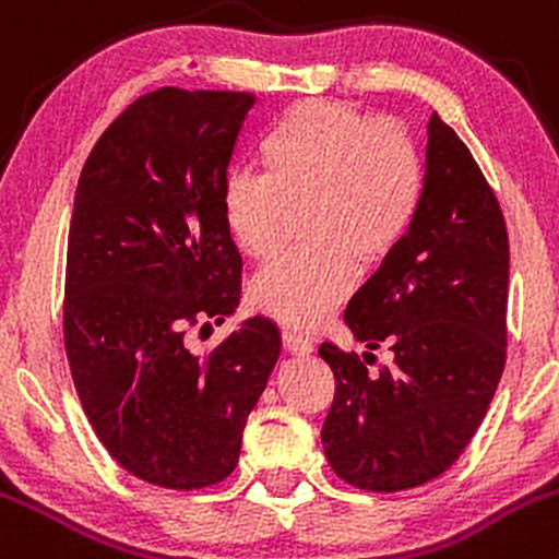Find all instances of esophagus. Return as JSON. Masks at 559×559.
<instances>
[{"label": "esophagus", "instance_id": "obj_1", "mask_svg": "<svg viewBox=\"0 0 559 559\" xmlns=\"http://www.w3.org/2000/svg\"><path fill=\"white\" fill-rule=\"evenodd\" d=\"M284 348L295 356H308L313 354V340L305 337L297 329H284Z\"/></svg>", "mask_w": 559, "mask_h": 559}]
</instances>
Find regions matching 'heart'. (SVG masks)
Here are the masks:
<instances>
[{
	"label": "heart",
	"instance_id": "1",
	"mask_svg": "<svg viewBox=\"0 0 559 559\" xmlns=\"http://www.w3.org/2000/svg\"><path fill=\"white\" fill-rule=\"evenodd\" d=\"M262 166L238 168L222 185V222L251 260L278 249L286 205L310 201L313 243L284 251L251 286L257 308L292 326H316L354 292L358 257L391 254L415 219L426 168L399 126L345 104L305 102L262 141Z\"/></svg>",
	"mask_w": 559,
	"mask_h": 559
}]
</instances>
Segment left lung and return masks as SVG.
<instances>
[{
    "label": "left lung",
    "mask_w": 559,
    "mask_h": 559,
    "mask_svg": "<svg viewBox=\"0 0 559 559\" xmlns=\"http://www.w3.org/2000/svg\"><path fill=\"white\" fill-rule=\"evenodd\" d=\"M507 299L501 205L468 146L431 115L418 219L345 308L364 358L385 343L393 364L372 374L334 343L319 348L337 385L321 428L337 477L396 492L448 472L501 380Z\"/></svg>",
    "instance_id": "8db88e82"
}]
</instances>
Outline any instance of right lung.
<instances>
[{
    "label": "right lung",
    "instance_id": "1",
    "mask_svg": "<svg viewBox=\"0 0 559 559\" xmlns=\"http://www.w3.org/2000/svg\"><path fill=\"white\" fill-rule=\"evenodd\" d=\"M251 93L160 87L102 133L74 192L63 343L78 396L133 477L198 490L233 474L246 418L281 356L254 316L201 356L187 324L240 305L222 185Z\"/></svg>",
    "mask_w": 559,
    "mask_h": 559
}]
</instances>
